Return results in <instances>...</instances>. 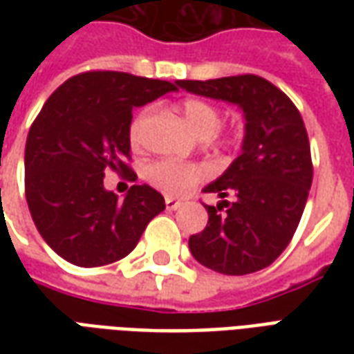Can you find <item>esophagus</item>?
<instances>
[{"label": "esophagus", "instance_id": "obj_1", "mask_svg": "<svg viewBox=\"0 0 354 354\" xmlns=\"http://www.w3.org/2000/svg\"><path fill=\"white\" fill-rule=\"evenodd\" d=\"M165 205H167V208H169V210H176V208H180V205H182V201L172 199V197H167V199H165Z\"/></svg>", "mask_w": 354, "mask_h": 354}]
</instances>
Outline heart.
I'll use <instances>...</instances> for the list:
<instances>
[{
    "mask_svg": "<svg viewBox=\"0 0 354 354\" xmlns=\"http://www.w3.org/2000/svg\"><path fill=\"white\" fill-rule=\"evenodd\" d=\"M182 113L187 124L192 127L199 138L212 142L216 138V132L222 124V111L216 108L214 104L199 98H189L182 106ZM149 108L140 109L134 115L129 127V140L132 147H138L144 136ZM205 176V169L195 162H180L172 159H161V161L149 162L146 167V180L165 195L178 197L192 189L193 185L201 182Z\"/></svg>",
    "mask_w": 354,
    "mask_h": 354,
    "instance_id": "b5f03b06",
    "label": "heart"
}]
</instances>
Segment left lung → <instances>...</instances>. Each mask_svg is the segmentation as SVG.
<instances>
[{
    "label": "left lung",
    "instance_id": "left-lung-1",
    "mask_svg": "<svg viewBox=\"0 0 354 354\" xmlns=\"http://www.w3.org/2000/svg\"><path fill=\"white\" fill-rule=\"evenodd\" d=\"M176 85L237 104L246 121L241 155L203 189L222 201L216 207L205 205L208 223L189 237V250L218 273L260 271L288 246L311 189V147L304 119L281 88L252 73ZM230 194L234 201H225Z\"/></svg>",
    "mask_w": 354,
    "mask_h": 354
}]
</instances>
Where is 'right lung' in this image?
<instances>
[{"mask_svg":"<svg viewBox=\"0 0 354 354\" xmlns=\"http://www.w3.org/2000/svg\"><path fill=\"white\" fill-rule=\"evenodd\" d=\"M176 91L169 81L123 72L80 73L62 83L35 117L24 151L30 214L55 252L80 267L121 260L165 210L147 184L121 201L104 187L106 172L136 180L129 127L132 109Z\"/></svg>","mask_w":354,"mask_h":354,"instance_id":"1","label":"right lung"}]
</instances>
